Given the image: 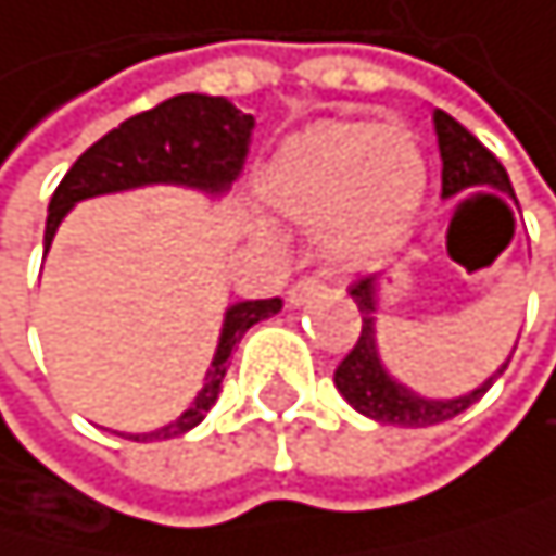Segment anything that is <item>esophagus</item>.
<instances>
[{
    "mask_svg": "<svg viewBox=\"0 0 556 556\" xmlns=\"http://www.w3.org/2000/svg\"><path fill=\"white\" fill-rule=\"evenodd\" d=\"M320 290H325V283L317 280V276H301V280H293V287H290V304L293 307H301V304H307L311 296H317Z\"/></svg>",
    "mask_w": 556,
    "mask_h": 556,
    "instance_id": "esophagus-1",
    "label": "esophagus"
}]
</instances>
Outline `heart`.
Masks as SVG:
<instances>
[{
    "label": "heart",
    "instance_id": "1",
    "mask_svg": "<svg viewBox=\"0 0 556 556\" xmlns=\"http://www.w3.org/2000/svg\"><path fill=\"white\" fill-rule=\"evenodd\" d=\"M424 184L414 136L358 118H328L290 136L263 170L266 201L290 218L317 222L331 260H358L396 239Z\"/></svg>",
    "mask_w": 556,
    "mask_h": 556
}]
</instances>
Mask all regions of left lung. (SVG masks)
<instances>
[{
  "label": "left lung",
  "mask_w": 556,
  "mask_h": 556,
  "mask_svg": "<svg viewBox=\"0 0 556 556\" xmlns=\"http://www.w3.org/2000/svg\"><path fill=\"white\" fill-rule=\"evenodd\" d=\"M434 129H438V147H441V194H462L468 187H498V191L513 194V184L506 166L498 163L479 139H475L458 118H451L447 112L434 109ZM479 194H495V191H479ZM498 198V194H495ZM352 301L358 304L362 314V334L355 341V349L338 362L334 369V386L338 393L345 396L358 414L382 420V424H396V427H430V424H444L451 417L465 414V409L482 400L489 393V386L503 376L498 369L485 386H479L475 393L458 396V400H420L390 379V372L382 369V362L376 355V334H372V311H376V276H362L349 287Z\"/></svg>",
  "instance_id": "8db88e82"
}]
</instances>
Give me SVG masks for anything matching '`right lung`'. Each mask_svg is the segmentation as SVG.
I'll return each mask as SVG.
<instances>
[{"label":"right lung","instance_id":"add662e5","mask_svg":"<svg viewBox=\"0 0 556 556\" xmlns=\"http://www.w3.org/2000/svg\"><path fill=\"white\" fill-rule=\"evenodd\" d=\"M252 129H255L252 115L239 112L225 98H211V94H177L150 112L126 118L118 129H112L109 136H102L94 147H88L77 156L64 180L58 184L47 215V236H43L47 249L67 211L77 201L94 194L126 191V187H139V184H187V187H201L207 194L225 191L242 174ZM280 307H283L280 296L228 307L218 352L198 400L170 427L153 430V434H136L132 441H153V438L166 441L198 427L222 393L231 349L239 345L252 325L273 317Z\"/></svg>","mask_w":556,"mask_h":556}]
</instances>
